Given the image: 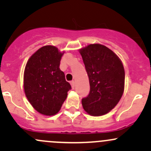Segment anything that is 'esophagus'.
Listing matches in <instances>:
<instances>
[{
    "label": "esophagus",
    "mask_w": 151,
    "mask_h": 151,
    "mask_svg": "<svg viewBox=\"0 0 151 151\" xmlns=\"http://www.w3.org/2000/svg\"><path fill=\"white\" fill-rule=\"evenodd\" d=\"M71 85H72V89H74L75 88V81H71Z\"/></svg>",
    "instance_id": "1"
}]
</instances>
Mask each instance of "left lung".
<instances>
[{
  "label": "left lung",
  "instance_id": "8db88e82",
  "mask_svg": "<svg viewBox=\"0 0 151 151\" xmlns=\"http://www.w3.org/2000/svg\"><path fill=\"white\" fill-rule=\"evenodd\" d=\"M79 52L90 84L89 94L81 99L82 106L91 116L104 115L116 106L124 93V66L113 51L102 45H89Z\"/></svg>",
  "mask_w": 151,
  "mask_h": 151
}]
</instances>
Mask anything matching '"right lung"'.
<instances>
[{
	"label": "right lung",
	"instance_id": "1",
	"mask_svg": "<svg viewBox=\"0 0 151 151\" xmlns=\"http://www.w3.org/2000/svg\"><path fill=\"white\" fill-rule=\"evenodd\" d=\"M64 53L47 45L35 52L26 64L24 90L31 105L39 113L52 116L58 113L72 89L60 65Z\"/></svg>",
	"mask_w": 151,
	"mask_h": 151
}]
</instances>
